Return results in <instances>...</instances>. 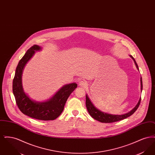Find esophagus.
<instances>
[{"mask_svg":"<svg viewBox=\"0 0 155 155\" xmlns=\"http://www.w3.org/2000/svg\"><path fill=\"white\" fill-rule=\"evenodd\" d=\"M87 83L84 81H80L79 82V85L82 87V88H85L86 87H87Z\"/></svg>","mask_w":155,"mask_h":155,"instance_id":"esophagus-1","label":"esophagus"}]
</instances>
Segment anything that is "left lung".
<instances>
[{
  "label": "left lung",
  "instance_id": "1",
  "mask_svg": "<svg viewBox=\"0 0 155 155\" xmlns=\"http://www.w3.org/2000/svg\"><path fill=\"white\" fill-rule=\"evenodd\" d=\"M130 56L133 59L137 69L139 70L138 64H137L134 58L131 55H130ZM140 89H141V91H142V81L141 77H140ZM140 100H141V98L140 99L137 104L135 106V107L132 110L130 111V112L124 114H122V115L111 114L106 113H104L102 111L99 110L93 104V103L91 102V101H90L87 95H86V107H87V109L88 110L89 114L91 116V117L92 118L95 119L96 120H97L101 123H114L116 121L122 120L124 118H127V117H130V116H131L138 108L140 104Z\"/></svg>",
  "mask_w": 155,
  "mask_h": 155
}]
</instances>
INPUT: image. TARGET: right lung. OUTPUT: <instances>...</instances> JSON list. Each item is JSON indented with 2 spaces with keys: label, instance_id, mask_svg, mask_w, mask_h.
<instances>
[{
  "label": "right lung",
  "instance_id": "1",
  "mask_svg": "<svg viewBox=\"0 0 155 155\" xmlns=\"http://www.w3.org/2000/svg\"><path fill=\"white\" fill-rule=\"evenodd\" d=\"M41 50V47L34 45L20 60L13 81V92L16 103L23 114L37 120H53L62 113L68 97L77 87V84L71 83L64 85L54 96L45 102H37L30 99L22 88V71L35 52Z\"/></svg>",
  "mask_w": 155,
  "mask_h": 155
}]
</instances>
